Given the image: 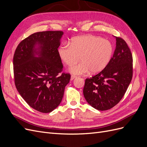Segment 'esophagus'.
I'll return each instance as SVG.
<instances>
[{
	"label": "esophagus",
	"mask_w": 147,
	"mask_h": 147,
	"mask_svg": "<svg viewBox=\"0 0 147 147\" xmlns=\"http://www.w3.org/2000/svg\"><path fill=\"white\" fill-rule=\"evenodd\" d=\"M75 78H76V77L74 76V75H72L70 77V80H74Z\"/></svg>",
	"instance_id": "1"
}]
</instances>
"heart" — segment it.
Instances as JSON below:
<instances>
[{"instance_id": "obj_1", "label": "heart", "mask_w": 147, "mask_h": 147, "mask_svg": "<svg viewBox=\"0 0 147 147\" xmlns=\"http://www.w3.org/2000/svg\"><path fill=\"white\" fill-rule=\"evenodd\" d=\"M114 47L108 40L93 35H82L64 43L58 49L61 59L68 66L76 64L80 57L82 63L69 69L75 75L90 72L97 74L103 70L112 58Z\"/></svg>"}]
</instances>
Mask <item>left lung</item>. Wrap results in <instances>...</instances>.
Listing matches in <instances>:
<instances>
[{"instance_id": "1", "label": "left lung", "mask_w": 147, "mask_h": 147, "mask_svg": "<svg viewBox=\"0 0 147 147\" xmlns=\"http://www.w3.org/2000/svg\"><path fill=\"white\" fill-rule=\"evenodd\" d=\"M116 38L112 59L100 72L86 78L83 95L88 103L98 110L112 109L121 100L132 77V56L123 39Z\"/></svg>"}]
</instances>
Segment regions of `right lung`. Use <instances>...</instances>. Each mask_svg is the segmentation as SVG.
<instances>
[{
    "label": "right lung",
    "mask_w": 147,
    "mask_h": 147,
    "mask_svg": "<svg viewBox=\"0 0 147 147\" xmlns=\"http://www.w3.org/2000/svg\"><path fill=\"white\" fill-rule=\"evenodd\" d=\"M64 32L43 31L30 35L18 45L13 56L15 86L28 104L50 113L63 99L70 75L63 73L57 48Z\"/></svg>",
    "instance_id": "1"
}]
</instances>
